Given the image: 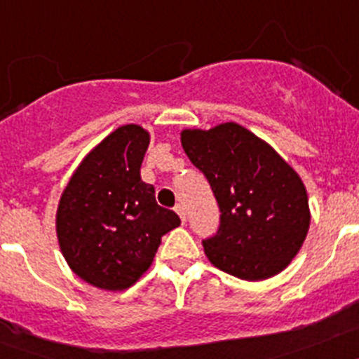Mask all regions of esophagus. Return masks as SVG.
<instances>
[{
	"mask_svg": "<svg viewBox=\"0 0 359 359\" xmlns=\"http://www.w3.org/2000/svg\"><path fill=\"white\" fill-rule=\"evenodd\" d=\"M174 210H176V214L180 215V219H182V223H185L187 217H185V208H183V205H176V208H174Z\"/></svg>",
	"mask_w": 359,
	"mask_h": 359,
	"instance_id": "34e87169",
	"label": "esophagus"
}]
</instances>
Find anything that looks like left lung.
Instances as JSON below:
<instances>
[{
	"label": "left lung",
	"mask_w": 359,
	"mask_h": 359,
	"mask_svg": "<svg viewBox=\"0 0 359 359\" xmlns=\"http://www.w3.org/2000/svg\"><path fill=\"white\" fill-rule=\"evenodd\" d=\"M182 145L217 199V233L203 241L208 261L243 280L280 273L302 248L311 214L302 180L271 145L236 122L185 129Z\"/></svg>",
	"instance_id": "8db88e82"
}]
</instances>
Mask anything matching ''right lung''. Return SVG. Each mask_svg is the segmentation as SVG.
<instances>
[{"mask_svg":"<svg viewBox=\"0 0 359 359\" xmlns=\"http://www.w3.org/2000/svg\"><path fill=\"white\" fill-rule=\"evenodd\" d=\"M149 140L136 123L115 129L81 161L57 207L62 255L73 273L98 290L131 287L152 264L161 237L182 223L142 182Z\"/></svg>","mask_w":359,"mask_h":359,"instance_id":"obj_1","label":"right lung"}]
</instances>
